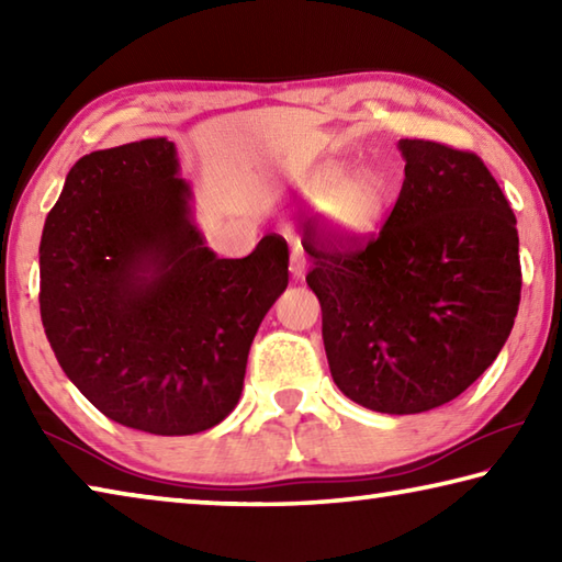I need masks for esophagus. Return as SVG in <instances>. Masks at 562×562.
Listing matches in <instances>:
<instances>
[{"label": "esophagus", "instance_id": "34e87169", "mask_svg": "<svg viewBox=\"0 0 562 562\" xmlns=\"http://www.w3.org/2000/svg\"><path fill=\"white\" fill-rule=\"evenodd\" d=\"M290 272L294 280H302L304 272H307V260H304V250L302 245H292V255H290Z\"/></svg>", "mask_w": 562, "mask_h": 562}]
</instances>
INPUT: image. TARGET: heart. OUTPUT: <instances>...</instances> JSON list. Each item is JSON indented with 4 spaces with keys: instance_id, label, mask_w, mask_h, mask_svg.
Here are the masks:
<instances>
[{
    "instance_id": "heart-1",
    "label": "heart",
    "mask_w": 562,
    "mask_h": 562,
    "mask_svg": "<svg viewBox=\"0 0 562 562\" xmlns=\"http://www.w3.org/2000/svg\"><path fill=\"white\" fill-rule=\"evenodd\" d=\"M329 231L341 240H364L382 225L392 190L372 170L355 173L347 164H331L312 186Z\"/></svg>"
}]
</instances>
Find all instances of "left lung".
<instances>
[{"mask_svg":"<svg viewBox=\"0 0 562 562\" xmlns=\"http://www.w3.org/2000/svg\"><path fill=\"white\" fill-rule=\"evenodd\" d=\"M404 186L379 235L304 237L307 284L341 394L422 414L465 392L498 357L520 302L516 215L471 150L402 138Z\"/></svg>","mask_w":562,"mask_h":562,"instance_id":"left-lung-1","label":"left lung"}]
</instances>
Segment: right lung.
Listing matches in <instances>:
<instances>
[{
	"label": "right lung",
	"mask_w": 562,
	"mask_h": 562,
	"mask_svg": "<svg viewBox=\"0 0 562 562\" xmlns=\"http://www.w3.org/2000/svg\"><path fill=\"white\" fill-rule=\"evenodd\" d=\"M288 262L274 233L243 260L217 258L170 140L93 150L46 215L42 325L64 374L103 416L156 436L201 434L240 398Z\"/></svg>",
	"instance_id": "right-lung-1"
}]
</instances>
